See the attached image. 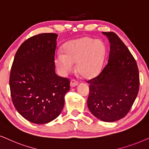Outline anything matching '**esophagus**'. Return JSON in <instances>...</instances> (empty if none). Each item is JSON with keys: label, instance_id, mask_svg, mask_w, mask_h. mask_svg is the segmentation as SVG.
<instances>
[{"label": "esophagus", "instance_id": "1", "mask_svg": "<svg viewBox=\"0 0 149 149\" xmlns=\"http://www.w3.org/2000/svg\"><path fill=\"white\" fill-rule=\"evenodd\" d=\"M78 84V81H76V80H71L70 85H71V87H75V86H76Z\"/></svg>", "mask_w": 149, "mask_h": 149}]
</instances>
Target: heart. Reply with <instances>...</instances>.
<instances>
[{
    "label": "heart",
    "mask_w": 149,
    "mask_h": 149,
    "mask_svg": "<svg viewBox=\"0 0 149 149\" xmlns=\"http://www.w3.org/2000/svg\"><path fill=\"white\" fill-rule=\"evenodd\" d=\"M63 50L64 54L56 55L55 63L64 74L72 70L74 63H76L78 73L84 78L95 76L102 69L105 55L102 41L83 37L67 43Z\"/></svg>",
    "instance_id": "obj_1"
}]
</instances>
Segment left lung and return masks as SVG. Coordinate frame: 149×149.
<instances>
[{
	"instance_id": "1",
	"label": "left lung",
	"mask_w": 149,
	"mask_h": 149,
	"mask_svg": "<svg viewBox=\"0 0 149 149\" xmlns=\"http://www.w3.org/2000/svg\"><path fill=\"white\" fill-rule=\"evenodd\" d=\"M110 43L108 63L100 74L88 81L87 105L95 117L114 122L127 114L139 91V71L127 47L113 32H102Z\"/></svg>"
}]
</instances>
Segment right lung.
<instances>
[{
	"label": "right lung",
	"mask_w": 149,
	"mask_h": 149,
	"mask_svg": "<svg viewBox=\"0 0 149 149\" xmlns=\"http://www.w3.org/2000/svg\"><path fill=\"white\" fill-rule=\"evenodd\" d=\"M55 33L26 39L17 49L11 66L9 86L17 112L35 124H45L61 114L70 80L55 73Z\"/></svg>",
	"instance_id": "add662e5"
}]
</instances>
